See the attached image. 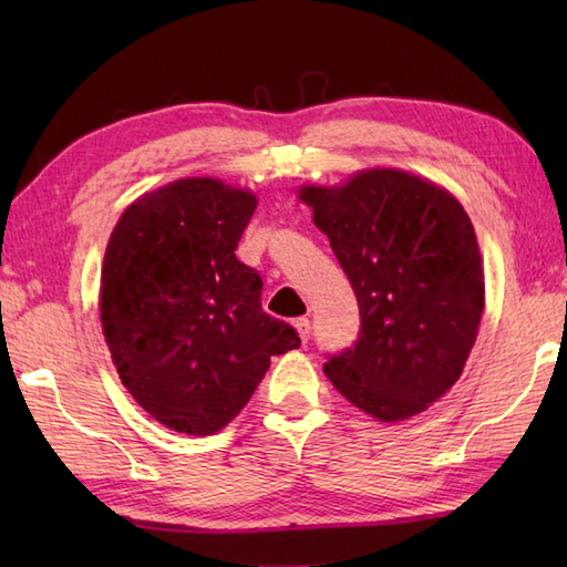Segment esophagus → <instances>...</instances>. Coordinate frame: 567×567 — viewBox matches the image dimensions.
Instances as JSON below:
<instances>
[{"label":"esophagus","instance_id":"34e87169","mask_svg":"<svg viewBox=\"0 0 567 567\" xmlns=\"http://www.w3.org/2000/svg\"><path fill=\"white\" fill-rule=\"evenodd\" d=\"M295 329H297V333H299V339H302V343H307V341H309V333H311L309 319H297V321H295Z\"/></svg>","mask_w":567,"mask_h":567}]
</instances>
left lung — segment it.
Returning <instances> with one entry per match:
<instances>
[{
    "mask_svg": "<svg viewBox=\"0 0 567 567\" xmlns=\"http://www.w3.org/2000/svg\"><path fill=\"white\" fill-rule=\"evenodd\" d=\"M360 309L353 348L323 372L353 406L394 424L424 412L463 375L485 309L473 221L449 189L400 167L341 185H302Z\"/></svg>",
    "mask_w": 567,
    "mask_h": 567,
    "instance_id": "8db88e82",
    "label": "left lung"
}]
</instances>
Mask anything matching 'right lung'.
Segmentation results:
<instances>
[{"mask_svg":"<svg viewBox=\"0 0 567 567\" xmlns=\"http://www.w3.org/2000/svg\"><path fill=\"white\" fill-rule=\"evenodd\" d=\"M258 197L183 177L131 202L106 244L100 319L128 394L187 436L234 421L270 368L299 346L260 307L262 280L236 258Z\"/></svg>","mask_w":567,"mask_h":567,"instance_id":"1","label":"right lung"}]
</instances>
